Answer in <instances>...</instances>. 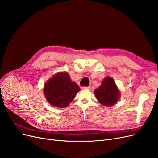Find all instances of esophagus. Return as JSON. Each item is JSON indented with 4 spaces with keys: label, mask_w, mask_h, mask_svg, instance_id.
I'll return each instance as SVG.
<instances>
[{
    "label": "esophagus",
    "mask_w": 158,
    "mask_h": 158,
    "mask_svg": "<svg viewBox=\"0 0 158 158\" xmlns=\"http://www.w3.org/2000/svg\"><path fill=\"white\" fill-rule=\"evenodd\" d=\"M91 88L90 86H87V87H82V89H89Z\"/></svg>",
    "instance_id": "obj_1"
}]
</instances>
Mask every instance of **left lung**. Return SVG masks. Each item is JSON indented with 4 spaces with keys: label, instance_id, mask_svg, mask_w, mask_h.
Segmentation results:
<instances>
[{
    "label": "left lung",
    "instance_id": "1",
    "mask_svg": "<svg viewBox=\"0 0 158 158\" xmlns=\"http://www.w3.org/2000/svg\"><path fill=\"white\" fill-rule=\"evenodd\" d=\"M94 94L98 101L102 106L111 107L114 106L120 98V91L118 89L114 80L107 76L101 85L94 90Z\"/></svg>",
    "mask_w": 158,
    "mask_h": 158
}]
</instances>
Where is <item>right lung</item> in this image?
<instances>
[{
	"mask_svg": "<svg viewBox=\"0 0 158 158\" xmlns=\"http://www.w3.org/2000/svg\"><path fill=\"white\" fill-rule=\"evenodd\" d=\"M80 90L78 84L72 82L66 72L54 75L45 83L44 88L47 102L57 107L69 106Z\"/></svg>",
	"mask_w": 158,
	"mask_h": 158,
	"instance_id": "right-lung-1",
	"label": "right lung"
}]
</instances>
